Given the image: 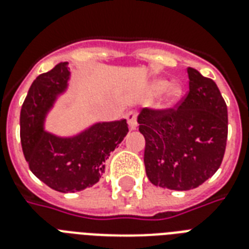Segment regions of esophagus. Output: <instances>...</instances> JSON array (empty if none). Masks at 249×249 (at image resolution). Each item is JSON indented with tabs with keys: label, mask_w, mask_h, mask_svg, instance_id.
<instances>
[{
	"label": "esophagus",
	"mask_w": 249,
	"mask_h": 249,
	"mask_svg": "<svg viewBox=\"0 0 249 249\" xmlns=\"http://www.w3.org/2000/svg\"><path fill=\"white\" fill-rule=\"evenodd\" d=\"M136 118H138V113L136 111H128L126 115L127 122H128V127H130V130L134 131L138 128V121H136Z\"/></svg>",
	"instance_id": "34e87169"
}]
</instances>
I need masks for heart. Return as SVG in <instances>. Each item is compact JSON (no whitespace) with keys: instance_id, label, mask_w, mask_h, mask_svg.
Masks as SVG:
<instances>
[{"instance_id":"1","label":"heart","mask_w":249,"mask_h":249,"mask_svg":"<svg viewBox=\"0 0 249 249\" xmlns=\"http://www.w3.org/2000/svg\"><path fill=\"white\" fill-rule=\"evenodd\" d=\"M167 91V97H168V104L172 105L177 102V101L180 100V97L182 96V88L178 84H172L168 81V80H156V81L152 84V91L155 94H160V93H164V91Z\"/></svg>"}]
</instances>
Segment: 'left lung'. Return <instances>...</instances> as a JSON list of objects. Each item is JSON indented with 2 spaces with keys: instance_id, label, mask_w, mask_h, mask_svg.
<instances>
[{
  "instance_id": "left-lung-1",
  "label": "left lung",
  "mask_w": 249,
  "mask_h": 249,
  "mask_svg": "<svg viewBox=\"0 0 249 249\" xmlns=\"http://www.w3.org/2000/svg\"><path fill=\"white\" fill-rule=\"evenodd\" d=\"M189 91L173 109H142L148 180L172 190L202 185L222 164L227 142V105L216 84L188 68Z\"/></svg>"
}]
</instances>
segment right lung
<instances>
[{"label":"right lung","mask_w":249,"mask_h":249,"mask_svg":"<svg viewBox=\"0 0 249 249\" xmlns=\"http://www.w3.org/2000/svg\"><path fill=\"white\" fill-rule=\"evenodd\" d=\"M68 63L36 77L20 109V143L30 171L50 188L74 193L97 184L110 152L128 132L126 119L94 123L77 135L44 131V121L57 96L68 88Z\"/></svg>","instance_id":"1"}]
</instances>
